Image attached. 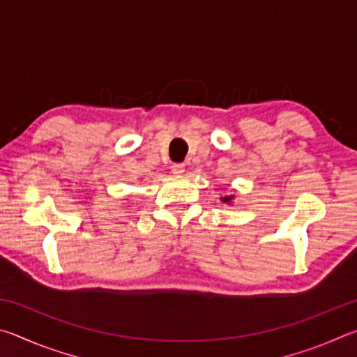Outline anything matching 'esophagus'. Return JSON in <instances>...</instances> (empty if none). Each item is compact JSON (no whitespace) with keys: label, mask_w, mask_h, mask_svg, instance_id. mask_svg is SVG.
I'll return each mask as SVG.
<instances>
[{"label":"esophagus","mask_w":357,"mask_h":357,"mask_svg":"<svg viewBox=\"0 0 357 357\" xmlns=\"http://www.w3.org/2000/svg\"><path fill=\"white\" fill-rule=\"evenodd\" d=\"M185 172V165L184 164H174L172 167V173L174 176H183V173Z\"/></svg>","instance_id":"1"}]
</instances>
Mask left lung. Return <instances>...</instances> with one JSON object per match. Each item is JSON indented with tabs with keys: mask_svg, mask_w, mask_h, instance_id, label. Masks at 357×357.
<instances>
[{
	"mask_svg": "<svg viewBox=\"0 0 357 357\" xmlns=\"http://www.w3.org/2000/svg\"><path fill=\"white\" fill-rule=\"evenodd\" d=\"M233 200H234V195H222L220 197V202L225 204H233Z\"/></svg>",
	"mask_w": 357,
	"mask_h": 357,
	"instance_id": "8db88e82",
	"label": "left lung"
}]
</instances>
